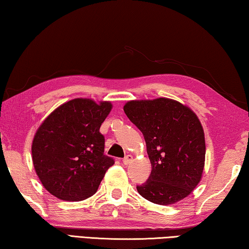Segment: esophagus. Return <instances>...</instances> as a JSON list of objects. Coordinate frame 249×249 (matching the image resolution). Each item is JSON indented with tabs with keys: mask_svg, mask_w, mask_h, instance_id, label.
I'll list each match as a JSON object with an SVG mask.
<instances>
[{
	"mask_svg": "<svg viewBox=\"0 0 249 249\" xmlns=\"http://www.w3.org/2000/svg\"><path fill=\"white\" fill-rule=\"evenodd\" d=\"M132 160H133V157L131 156V154H128V156H125L124 158V160H122V162H124V165H128L129 163H131Z\"/></svg>",
	"mask_w": 249,
	"mask_h": 249,
	"instance_id": "34e87169",
	"label": "esophagus"
}]
</instances>
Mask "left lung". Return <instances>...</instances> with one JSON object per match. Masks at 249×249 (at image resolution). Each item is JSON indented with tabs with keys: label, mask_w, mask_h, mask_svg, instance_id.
<instances>
[{
	"label": "left lung",
	"mask_w": 249,
	"mask_h": 249,
	"mask_svg": "<svg viewBox=\"0 0 249 249\" xmlns=\"http://www.w3.org/2000/svg\"><path fill=\"white\" fill-rule=\"evenodd\" d=\"M124 110L143 134L151 162L148 181L137 186L139 194L160 205L189 196L205 164L204 130L195 112L170 98L130 100Z\"/></svg>",
	"instance_id": "left-lung-1"
}]
</instances>
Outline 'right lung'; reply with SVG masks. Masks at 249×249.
Wrapping results in <instances>:
<instances>
[{
	"label": "right lung",
	"mask_w": 249,
	"mask_h": 249,
	"mask_svg": "<svg viewBox=\"0 0 249 249\" xmlns=\"http://www.w3.org/2000/svg\"><path fill=\"white\" fill-rule=\"evenodd\" d=\"M110 101L76 98L46 117L33 139L32 160L43 186L55 197L78 202L92 196L113 160L104 154L100 125Z\"/></svg>",
	"instance_id": "right-lung-1"
}]
</instances>
